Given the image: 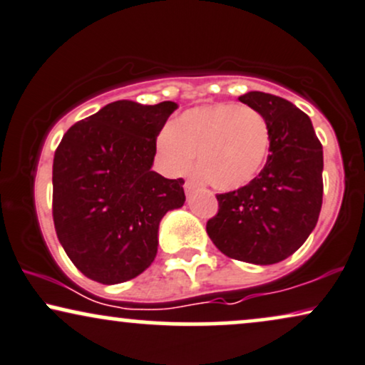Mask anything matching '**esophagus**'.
<instances>
[{"mask_svg": "<svg viewBox=\"0 0 365 365\" xmlns=\"http://www.w3.org/2000/svg\"><path fill=\"white\" fill-rule=\"evenodd\" d=\"M183 188H185V192H187V193H192V192L195 190V188H197V183L193 182V180H187L185 185H183Z\"/></svg>", "mask_w": 365, "mask_h": 365, "instance_id": "1", "label": "esophagus"}]
</instances>
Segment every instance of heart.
I'll return each mask as SVG.
<instances>
[{
    "instance_id": "1",
    "label": "heart",
    "mask_w": 365,
    "mask_h": 365,
    "mask_svg": "<svg viewBox=\"0 0 365 365\" xmlns=\"http://www.w3.org/2000/svg\"><path fill=\"white\" fill-rule=\"evenodd\" d=\"M269 126L249 106L219 103L188 109L156 138V150L172 175L197 172L219 190L251 183L269 155Z\"/></svg>"
}]
</instances>
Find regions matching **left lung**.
<instances>
[{
  "instance_id": "1",
  "label": "left lung",
  "mask_w": 365,
  "mask_h": 365,
  "mask_svg": "<svg viewBox=\"0 0 365 365\" xmlns=\"http://www.w3.org/2000/svg\"><path fill=\"white\" fill-rule=\"evenodd\" d=\"M264 116L269 155L251 183L219 193L207 234L220 252L252 264L292 256L315 229L324 198V150L310 118L278 96L252 91L239 98Z\"/></svg>"
}]
</instances>
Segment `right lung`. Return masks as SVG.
<instances>
[{
  "mask_svg": "<svg viewBox=\"0 0 365 365\" xmlns=\"http://www.w3.org/2000/svg\"><path fill=\"white\" fill-rule=\"evenodd\" d=\"M175 109L116 101L68 128L55 150V232L87 278L116 284L141 274L156 256L160 220L185 202V180L151 170Z\"/></svg>",
  "mask_w": 365,
  "mask_h": 365,
  "instance_id": "add662e5",
  "label": "right lung"
}]
</instances>
